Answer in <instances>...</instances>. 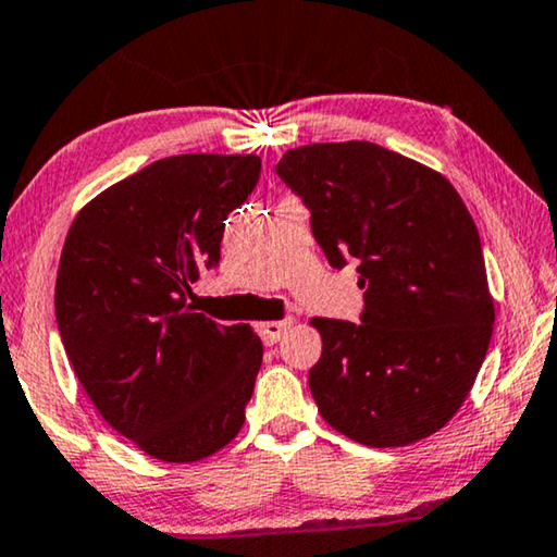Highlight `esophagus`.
Listing matches in <instances>:
<instances>
[{"label":"esophagus","mask_w":557,"mask_h":557,"mask_svg":"<svg viewBox=\"0 0 557 557\" xmlns=\"http://www.w3.org/2000/svg\"><path fill=\"white\" fill-rule=\"evenodd\" d=\"M294 321L292 319H284V321H265V324H259V334L263 338L265 346H273L278 342L281 336H284L288 329H292Z\"/></svg>","instance_id":"esophagus-1"}]
</instances>
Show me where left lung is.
<instances>
[{"instance_id": "1", "label": "left lung", "mask_w": 557, "mask_h": 557, "mask_svg": "<svg viewBox=\"0 0 557 557\" xmlns=\"http://www.w3.org/2000/svg\"><path fill=\"white\" fill-rule=\"evenodd\" d=\"M276 173L309 208L326 261H357L364 288L359 324L311 321L321 417L367 447L430 437L470 394L495 324L470 211L445 175L376 143L301 145Z\"/></svg>"}]
</instances>
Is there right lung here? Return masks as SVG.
<instances>
[{"label": "right lung", "mask_w": 557, "mask_h": 557, "mask_svg": "<svg viewBox=\"0 0 557 557\" xmlns=\"http://www.w3.org/2000/svg\"><path fill=\"white\" fill-rule=\"evenodd\" d=\"M259 175L256 156L156 160L90 200L64 240L54 313L70 364L104 422L163 462H198L244 426L261 338L188 298Z\"/></svg>", "instance_id": "obj_1"}]
</instances>
